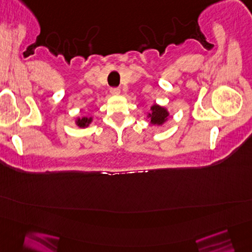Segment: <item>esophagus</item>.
Wrapping results in <instances>:
<instances>
[{
	"mask_svg": "<svg viewBox=\"0 0 252 252\" xmlns=\"http://www.w3.org/2000/svg\"><path fill=\"white\" fill-rule=\"evenodd\" d=\"M110 92H111V94L118 95V94H120V89H118V87H111Z\"/></svg>",
	"mask_w": 252,
	"mask_h": 252,
	"instance_id": "obj_1",
	"label": "esophagus"
}]
</instances>
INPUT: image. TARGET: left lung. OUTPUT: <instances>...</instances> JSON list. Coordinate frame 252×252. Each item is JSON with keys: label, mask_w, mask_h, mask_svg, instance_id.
I'll return each instance as SVG.
<instances>
[{"label": "left lung", "mask_w": 252, "mask_h": 252, "mask_svg": "<svg viewBox=\"0 0 252 252\" xmlns=\"http://www.w3.org/2000/svg\"><path fill=\"white\" fill-rule=\"evenodd\" d=\"M151 110H153V112H151V114H149V117L153 125H161V123L166 121L168 113H167V111L163 107L154 105L151 106Z\"/></svg>", "instance_id": "left-lung-1"}]
</instances>
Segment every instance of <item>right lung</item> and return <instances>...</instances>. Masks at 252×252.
Returning <instances> with one entry per match:
<instances>
[{
  "instance_id": "1",
  "label": "right lung",
  "mask_w": 252,
  "mask_h": 252,
  "mask_svg": "<svg viewBox=\"0 0 252 252\" xmlns=\"http://www.w3.org/2000/svg\"><path fill=\"white\" fill-rule=\"evenodd\" d=\"M90 122H91V118L90 119L89 118H83V119H78L77 120V125L81 126V127L86 126Z\"/></svg>"
}]
</instances>
